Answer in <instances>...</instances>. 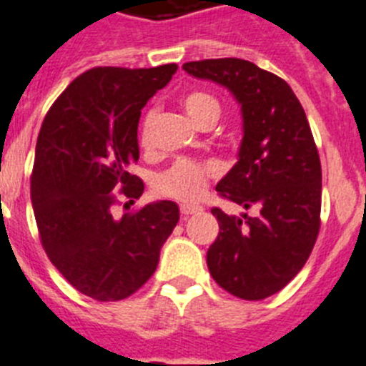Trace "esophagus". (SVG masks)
I'll use <instances>...</instances> for the list:
<instances>
[{
	"instance_id": "34e87169",
	"label": "esophagus",
	"mask_w": 366,
	"mask_h": 366,
	"mask_svg": "<svg viewBox=\"0 0 366 366\" xmlns=\"http://www.w3.org/2000/svg\"><path fill=\"white\" fill-rule=\"evenodd\" d=\"M199 212H202V207L195 206V204H180V213H182L184 217H189L193 215V213Z\"/></svg>"
}]
</instances>
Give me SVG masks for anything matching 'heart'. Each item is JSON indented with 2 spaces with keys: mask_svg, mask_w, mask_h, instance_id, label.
I'll use <instances>...</instances> for the list:
<instances>
[{
  "mask_svg": "<svg viewBox=\"0 0 366 366\" xmlns=\"http://www.w3.org/2000/svg\"><path fill=\"white\" fill-rule=\"evenodd\" d=\"M182 105L187 117L195 122L197 126H202L204 122H217L220 117V104L213 94L204 91H191L182 97ZM153 113L146 117L142 127V142H147V129H149ZM213 167L206 164L195 162V160L182 159L175 162L167 171H164L157 182V191L160 195L169 199L180 200V202H195L206 191L207 180L213 175Z\"/></svg>",
  "mask_w": 366,
  "mask_h": 366,
  "instance_id": "heart-1",
  "label": "heart"
}]
</instances>
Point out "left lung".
Wrapping results in <instances>:
<instances>
[{
  "instance_id": "left-lung-1",
  "label": "left lung",
  "mask_w": 366,
  "mask_h": 366,
  "mask_svg": "<svg viewBox=\"0 0 366 366\" xmlns=\"http://www.w3.org/2000/svg\"><path fill=\"white\" fill-rule=\"evenodd\" d=\"M182 69L226 87L240 105L237 164L217 191L255 213L235 217L213 207L220 229L206 261L226 292L261 301L301 272L317 239L321 162L310 126L292 87L252 61L220 58Z\"/></svg>"
}]
</instances>
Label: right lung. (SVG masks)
<instances>
[{
	"label": "right lung",
	"instance_id": "obj_1",
	"mask_svg": "<svg viewBox=\"0 0 366 366\" xmlns=\"http://www.w3.org/2000/svg\"><path fill=\"white\" fill-rule=\"evenodd\" d=\"M177 69H91L60 94L39 129L31 180L39 239L58 272L97 301L134 294L179 222L171 200L122 219L111 209L118 187L127 199L144 193L142 180L129 173L138 160V120Z\"/></svg>",
	"mask_w": 366,
	"mask_h": 366
}]
</instances>
